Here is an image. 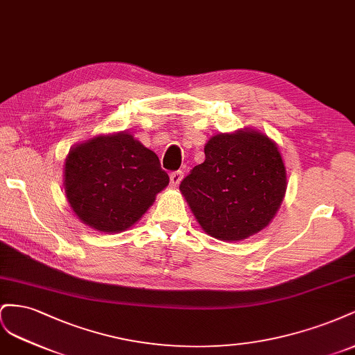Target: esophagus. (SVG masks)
Segmentation results:
<instances>
[{
    "mask_svg": "<svg viewBox=\"0 0 355 355\" xmlns=\"http://www.w3.org/2000/svg\"><path fill=\"white\" fill-rule=\"evenodd\" d=\"M183 177H184V172H183V171L172 172V174L169 175L171 186H172V187H177V186L181 183V180H183Z\"/></svg>",
    "mask_w": 355,
    "mask_h": 355,
    "instance_id": "obj_1",
    "label": "esophagus"
}]
</instances>
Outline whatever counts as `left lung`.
<instances>
[{
    "label": "left lung",
    "instance_id": "1",
    "mask_svg": "<svg viewBox=\"0 0 355 355\" xmlns=\"http://www.w3.org/2000/svg\"><path fill=\"white\" fill-rule=\"evenodd\" d=\"M205 160L181 181L195 218L209 236L244 241L265 229L287 190V171L275 141L244 128L212 135Z\"/></svg>",
    "mask_w": 355,
    "mask_h": 355
}]
</instances>
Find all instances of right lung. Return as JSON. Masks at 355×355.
I'll return each instance as SVG.
<instances>
[{
  "label": "right lung",
  "instance_id": "1",
  "mask_svg": "<svg viewBox=\"0 0 355 355\" xmlns=\"http://www.w3.org/2000/svg\"><path fill=\"white\" fill-rule=\"evenodd\" d=\"M168 183L155 151L126 130L82 141L65 159L64 187L71 209L104 234L132 227Z\"/></svg>",
  "mask_w": 355,
  "mask_h": 355
}]
</instances>
